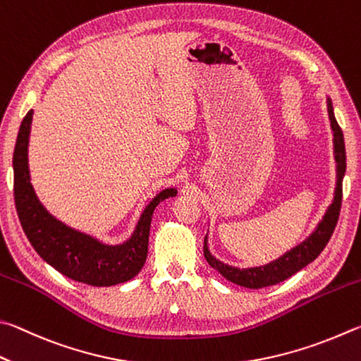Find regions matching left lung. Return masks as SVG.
<instances>
[{
    "instance_id": "8db88e82",
    "label": "left lung",
    "mask_w": 361,
    "mask_h": 361,
    "mask_svg": "<svg viewBox=\"0 0 361 361\" xmlns=\"http://www.w3.org/2000/svg\"><path fill=\"white\" fill-rule=\"evenodd\" d=\"M326 109L328 117H330L331 131H333V149H334V160H336V187H334V198L333 203L328 206L324 219L320 220L315 230L309 235L305 241L295 245L293 249L286 252L277 260L269 262L268 264L254 268H236L230 267L224 262L217 260L211 254L209 245H207V238H204V257L207 263L222 274L226 281H230L236 286L245 288H263L269 286H276L282 281L288 279L290 276L298 273L315 258L320 255V252L325 249V245L330 241L334 231V226L338 224L341 201H343V179L345 174V145L343 130L339 128L333 112V103L330 98H326Z\"/></svg>"
}]
</instances>
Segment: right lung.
<instances>
[{
	"label": "right lung",
	"mask_w": 361,
	"mask_h": 361,
	"mask_svg": "<svg viewBox=\"0 0 361 361\" xmlns=\"http://www.w3.org/2000/svg\"><path fill=\"white\" fill-rule=\"evenodd\" d=\"M31 120L33 111H28L20 123L12 158L16 207L28 241L44 262L75 282L111 287L133 279L147 258L149 231L155 207L163 200L176 197L177 188H164L145 206L128 241L117 245L101 243L60 222L37 200L28 169Z\"/></svg>",
	"instance_id": "1"
}]
</instances>
